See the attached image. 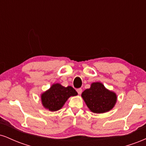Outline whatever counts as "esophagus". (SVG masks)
Returning <instances> with one entry per match:
<instances>
[{"label": "esophagus", "mask_w": 146, "mask_h": 146, "mask_svg": "<svg viewBox=\"0 0 146 146\" xmlns=\"http://www.w3.org/2000/svg\"><path fill=\"white\" fill-rule=\"evenodd\" d=\"M77 92H78L79 95H80L82 93V88H78V89H77Z\"/></svg>", "instance_id": "esophagus-1"}]
</instances>
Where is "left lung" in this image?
<instances>
[{"label": "left lung", "instance_id": "8db88e82", "mask_svg": "<svg viewBox=\"0 0 146 146\" xmlns=\"http://www.w3.org/2000/svg\"><path fill=\"white\" fill-rule=\"evenodd\" d=\"M82 98L92 113H107L114 108L117 100V94L108 90L102 82H96L90 84L89 88L84 90Z\"/></svg>", "mask_w": 146, "mask_h": 146}]
</instances>
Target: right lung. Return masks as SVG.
<instances>
[{"label":"right lung","mask_w":146,"mask_h":146,"mask_svg":"<svg viewBox=\"0 0 146 146\" xmlns=\"http://www.w3.org/2000/svg\"><path fill=\"white\" fill-rule=\"evenodd\" d=\"M78 93L72 86L64 87L60 83H54L40 95L41 102L45 109L55 112L61 109L70 97Z\"/></svg>","instance_id":"obj_1"}]
</instances>
